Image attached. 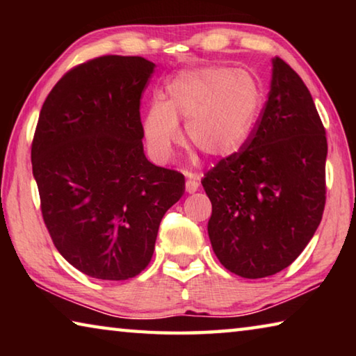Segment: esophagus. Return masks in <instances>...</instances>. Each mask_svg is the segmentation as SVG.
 <instances>
[{
  "label": "esophagus",
  "instance_id": "obj_1",
  "mask_svg": "<svg viewBox=\"0 0 356 356\" xmlns=\"http://www.w3.org/2000/svg\"><path fill=\"white\" fill-rule=\"evenodd\" d=\"M197 188H200V182H197L196 179L186 180V184H185L186 193H195V191H197Z\"/></svg>",
  "mask_w": 356,
  "mask_h": 356
}]
</instances>
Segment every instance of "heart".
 <instances>
[{"instance_id":"1","label":"heart","mask_w":356,"mask_h":356,"mask_svg":"<svg viewBox=\"0 0 356 356\" xmlns=\"http://www.w3.org/2000/svg\"><path fill=\"white\" fill-rule=\"evenodd\" d=\"M261 89L243 70L221 65L180 70L166 84L165 100H154L143 118L150 156L165 163L180 143L185 120L190 146L210 159H227L248 141L261 113Z\"/></svg>"}]
</instances>
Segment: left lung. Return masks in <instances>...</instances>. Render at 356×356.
Wrapping results in <instances>:
<instances>
[{
    "instance_id": "obj_1",
    "label": "left lung",
    "mask_w": 356,
    "mask_h": 356,
    "mask_svg": "<svg viewBox=\"0 0 356 356\" xmlns=\"http://www.w3.org/2000/svg\"><path fill=\"white\" fill-rule=\"evenodd\" d=\"M268 100L245 146L201 184L212 202L209 238L229 272L257 280L289 267L325 209L327 136L291 65L273 58Z\"/></svg>"
}]
</instances>
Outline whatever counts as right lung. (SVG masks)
I'll return each mask as SVG.
<instances>
[{"label": "right lung", "instance_id": "1", "mask_svg": "<svg viewBox=\"0 0 356 356\" xmlns=\"http://www.w3.org/2000/svg\"><path fill=\"white\" fill-rule=\"evenodd\" d=\"M155 64L106 55L69 70L39 114L31 161L56 250L91 278L124 281L154 254L160 221L185 177L143 149L141 94Z\"/></svg>", "mask_w": 356, "mask_h": 356}]
</instances>
